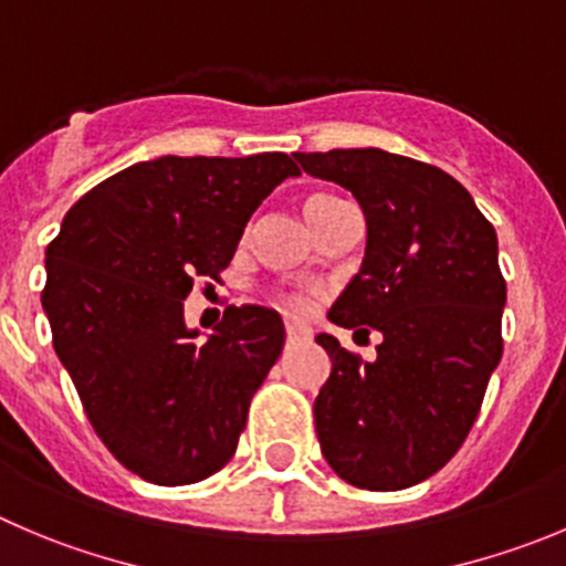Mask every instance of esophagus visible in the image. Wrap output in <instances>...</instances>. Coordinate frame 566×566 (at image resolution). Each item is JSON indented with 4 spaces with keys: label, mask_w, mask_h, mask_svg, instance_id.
<instances>
[{
    "label": "esophagus",
    "mask_w": 566,
    "mask_h": 566,
    "mask_svg": "<svg viewBox=\"0 0 566 566\" xmlns=\"http://www.w3.org/2000/svg\"><path fill=\"white\" fill-rule=\"evenodd\" d=\"M311 331L305 325H300V322H286V338L289 342H297V338H308Z\"/></svg>",
    "instance_id": "obj_1"
}]
</instances>
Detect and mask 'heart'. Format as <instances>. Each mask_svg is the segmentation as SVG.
I'll list each match as a JSON object with an SVG mask.
<instances>
[{"mask_svg": "<svg viewBox=\"0 0 566 566\" xmlns=\"http://www.w3.org/2000/svg\"><path fill=\"white\" fill-rule=\"evenodd\" d=\"M342 202L344 199L333 197V193H314V197L305 199V208H303L305 219H308L311 228L316 230L322 222H325L327 213H331L333 208L342 206ZM277 305L283 311H289V314H305V311H308V297H305V294H297V292L280 294Z\"/></svg>", "mask_w": 566, "mask_h": 566, "instance_id": "b5f03b06", "label": "heart"}]
</instances>
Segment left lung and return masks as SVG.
<instances>
[{"instance_id": "obj_1", "label": "left lung", "mask_w": 566, "mask_h": 566, "mask_svg": "<svg viewBox=\"0 0 566 566\" xmlns=\"http://www.w3.org/2000/svg\"><path fill=\"white\" fill-rule=\"evenodd\" d=\"M294 158L367 217L360 272L327 319L384 333L373 364L316 336L333 360L314 402L322 455L358 489H408L459 453L503 355L497 233L459 180L422 160L375 147Z\"/></svg>"}]
</instances>
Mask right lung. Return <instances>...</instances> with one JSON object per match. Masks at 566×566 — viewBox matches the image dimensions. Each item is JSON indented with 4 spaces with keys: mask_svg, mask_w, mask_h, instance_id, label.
<instances>
[{
    "mask_svg": "<svg viewBox=\"0 0 566 566\" xmlns=\"http://www.w3.org/2000/svg\"><path fill=\"white\" fill-rule=\"evenodd\" d=\"M297 175L286 153L144 160L77 199L46 247L57 358L96 436L144 481L197 483L233 459L286 331L274 311L230 305L197 342L182 300L193 277L219 280L255 208Z\"/></svg>",
    "mask_w": 566,
    "mask_h": 566,
    "instance_id": "1",
    "label": "right lung"
}]
</instances>
